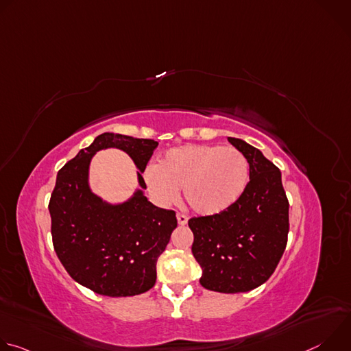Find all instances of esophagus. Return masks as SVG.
<instances>
[{
    "label": "esophagus",
    "mask_w": 351,
    "mask_h": 351,
    "mask_svg": "<svg viewBox=\"0 0 351 351\" xmlns=\"http://www.w3.org/2000/svg\"><path fill=\"white\" fill-rule=\"evenodd\" d=\"M176 219H178V223H179V225H182V226L187 223V217H186V215H183V214H180V213H178V214H176Z\"/></svg>",
    "instance_id": "esophagus-1"
}]
</instances>
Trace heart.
I'll return each mask as SVG.
<instances>
[{"instance_id":"b5f03b06","label":"heart","mask_w":351,"mask_h":351,"mask_svg":"<svg viewBox=\"0 0 351 351\" xmlns=\"http://www.w3.org/2000/svg\"><path fill=\"white\" fill-rule=\"evenodd\" d=\"M147 189L160 206L176 202L183 187L184 199L199 215H215L239 202L250 180V162L233 147L186 144L144 171Z\"/></svg>"}]
</instances>
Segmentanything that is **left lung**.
<instances>
[{
    "label": "left lung",
    "mask_w": 351,
    "mask_h": 351,
    "mask_svg": "<svg viewBox=\"0 0 351 351\" xmlns=\"http://www.w3.org/2000/svg\"><path fill=\"white\" fill-rule=\"evenodd\" d=\"M250 162V182L223 213L189 219L191 253L203 269L199 283L219 293L250 291L265 283L287 243L289 202L282 173L258 148L228 137Z\"/></svg>",
    "instance_id": "obj_1"
}]
</instances>
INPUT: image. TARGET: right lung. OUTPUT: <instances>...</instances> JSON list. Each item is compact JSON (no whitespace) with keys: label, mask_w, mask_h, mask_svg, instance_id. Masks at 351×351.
<instances>
[{"label":"right lung","mask_w":351,"mask_h":351,"mask_svg":"<svg viewBox=\"0 0 351 351\" xmlns=\"http://www.w3.org/2000/svg\"><path fill=\"white\" fill-rule=\"evenodd\" d=\"M157 145L103 133L58 171L48 204L56 253L72 279L97 294L128 297L156 285L158 257L178 226L175 211L156 207L143 193L141 173ZM106 147L122 149L139 169L141 189L121 205L104 202L88 184L90 158Z\"/></svg>","instance_id":"right-lung-1"}]
</instances>
